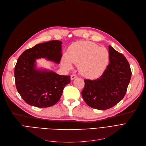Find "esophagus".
I'll use <instances>...</instances> for the list:
<instances>
[{"label": "esophagus", "instance_id": "obj_1", "mask_svg": "<svg viewBox=\"0 0 146 146\" xmlns=\"http://www.w3.org/2000/svg\"><path fill=\"white\" fill-rule=\"evenodd\" d=\"M76 78H77V76H76V74H72V75L71 76V77H70L71 80H73V79H76Z\"/></svg>", "mask_w": 146, "mask_h": 146}]
</instances>
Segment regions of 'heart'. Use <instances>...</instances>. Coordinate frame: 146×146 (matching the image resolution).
Segmentation results:
<instances>
[{
  "label": "heart",
  "instance_id": "b5f03b06",
  "mask_svg": "<svg viewBox=\"0 0 146 146\" xmlns=\"http://www.w3.org/2000/svg\"><path fill=\"white\" fill-rule=\"evenodd\" d=\"M109 61L110 52L106 48L90 41H80L71 46L68 54H64L62 64L65 68L70 69L72 63L79 64V71L83 76L95 78L104 73Z\"/></svg>",
  "mask_w": 146,
  "mask_h": 146
}]
</instances>
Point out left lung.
I'll use <instances>...</instances> for the list:
<instances>
[{
    "instance_id": "left-lung-1",
    "label": "left lung",
    "mask_w": 146,
    "mask_h": 146,
    "mask_svg": "<svg viewBox=\"0 0 146 146\" xmlns=\"http://www.w3.org/2000/svg\"><path fill=\"white\" fill-rule=\"evenodd\" d=\"M110 63L101 77L85 80L82 95L88 106L99 110L110 109L124 97L131 77L126 58L111 45Z\"/></svg>"
}]
</instances>
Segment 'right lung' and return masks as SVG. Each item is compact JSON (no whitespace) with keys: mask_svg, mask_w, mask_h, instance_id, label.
Listing matches in <instances>:
<instances>
[{"mask_svg":"<svg viewBox=\"0 0 146 146\" xmlns=\"http://www.w3.org/2000/svg\"><path fill=\"white\" fill-rule=\"evenodd\" d=\"M62 42L52 40L38 44L23 52L15 67V81L18 93L24 101L38 108L55 105L64 87L70 83V76L37 69L36 59L45 58L57 64L62 56Z\"/></svg>","mask_w":146,"mask_h":146,"instance_id":"add662e5","label":"right lung"}]
</instances>
